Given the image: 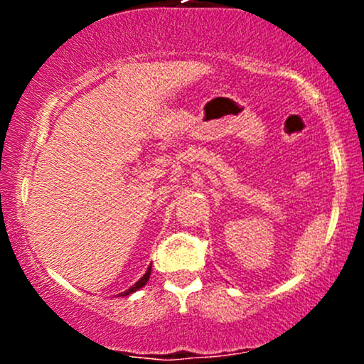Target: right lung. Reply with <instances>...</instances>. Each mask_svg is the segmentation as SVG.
Here are the masks:
<instances>
[{
	"label": "right lung",
	"instance_id": "obj_1",
	"mask_svg": "<svg viewBox=\"0 0 364 364\" xmlns=\"http://www.w3.org/2000/svg\"><path fill=\"white\" fill-rule=\"evenodd\" d=\"M150 270H152V267H149V269H147V272H145V275H144V277H141L139 282H135V284H133V286H132V287H129V289H128V291H124V292H123V294H121V296H128V294H132V292L139 291V289H140V287H144V286H145V284H147V281H149V277H150Z\"/></svg>",
	"mask_w": 364,
	"mask_h": 364
}]
</instances>
